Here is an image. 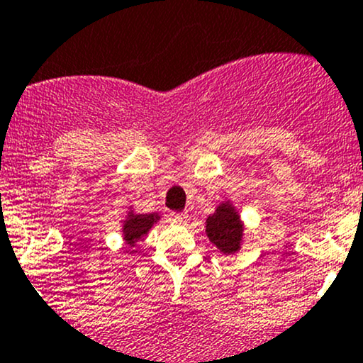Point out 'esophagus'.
<instances>
[{
    "label": "esophagus",
    "instance_id": "obj_1",
    "mask_svg": "<svg viewBox=\"0 0 363 363\" xmlns=\"http://www.w3.org/2000/svg\"><path fill=\"white\" fill-rule=\"evenodd\" d=\"M170 220L182 224V222L188 220V212H172L170 213Z\"/></svg>",
    "mask_w": 363,
    "mask_h": 363
}]
</instances>
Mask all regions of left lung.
Instances as JSON below:
<instances>
[{"label":"left lung","instance_id":"1","mask_svg":"<svg viewBox=\"0 0 363 363\" xmlns=\"http://www.w3.org/2000/svg\"><path fill=\"white\" fill-rule=\"evenodd\" d=\"M206 236L222 253H236L241 248L242 224L229 201L218 205L213 215L206 218Z\"/></svg>","mask_w":363,"mask_h":363}]
</instances>
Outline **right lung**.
Segmentation results:
<instances>
[{
  "label": "right lung",
  "instance_id": "right-lung-1",
  "mask_svg": "<svg viewBox=\"0 0 363 363\" xmlns=\"http://www.w3.org/2000/svg\"><path fill=\"white\" fill-rule=\"evenodd\" d=\"M158 220V215L146 213V215H134L129 213V217L123 222V240L129 245H134L138 240H141L145 234H148L151 225Z\"/></svg>",
  "mask_w": 363,
  "mask_h": 363
}]
</instances>
